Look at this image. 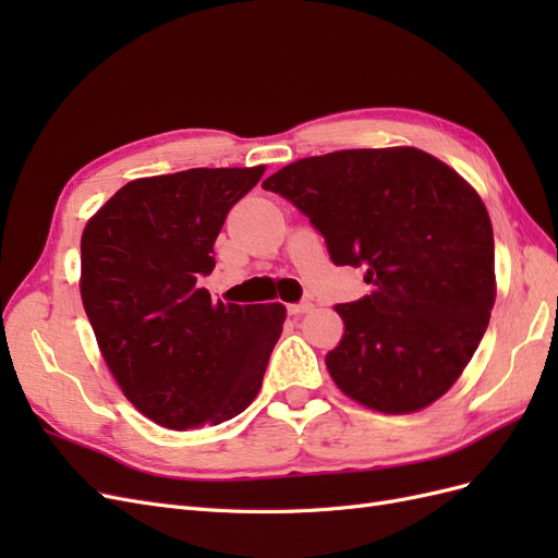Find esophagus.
Instances as JSON below:
<instances>
[{
	"label": "esophagus",
	"instance_id": "1",
	"mask_svg": "<svg viewBox=\"0 0 558 558\" xmlns=\"http://www.w3.org/2000/svg\"><path fill=\"white\" fill-rule=\"evenodd\" d=\"M314 310V305L310 300H302V302H295V305H289V314H293V316H298V314H307V312H312Z\"/></svg>",
	"mask_w": 558,
	"mask_h": 558
}]
</instances>
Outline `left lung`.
Returning <instances> with one entry per match:
<instances>
[{"instance_id": "8db88e82", "label": "left lung", "mask_w": 558, "mask_h": 558, "mask_svg": "<svg viewBox=\"0 0 558 558\" xmlns=\"http://www.w3.org/2000/svg\"><path fill=\"white\" fill-rule=\"evenodd\" d=\"M310 216L335 265L365 269L373 293L335 312L326 353L337 388L384 414L442 398L480 347L496 302L494 228L477 191L414 146L302 158L265 179Z\"/></svg>"}]
</instances>
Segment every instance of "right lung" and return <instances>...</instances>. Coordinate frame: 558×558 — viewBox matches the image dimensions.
Listing matches in <instances>:
<instances>
[{
  "instance_id": "obj_1",
  "label": "right lung",
  "mask_w": 558,
  "mask_h": 558,
  "mask_svg": "<svg viewBox=\"0 0 558 558\" xmlns=\"http://www.w3.org/2000/svg\"><path fill=\"white\" fill-rule=\"evenodd\" d=\"M258 167L125 183L81 234V300L123 396L162 428L216 426L258 396L286 307L214 302V242Z\"/></svg>"
}]
</instances>
